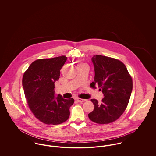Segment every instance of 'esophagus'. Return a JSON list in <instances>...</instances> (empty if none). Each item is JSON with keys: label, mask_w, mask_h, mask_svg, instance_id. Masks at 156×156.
<instances>
[{"label": "esophagus", "mask_w": 156, "mask_h": 156, "mask_svg": "<svg viewBox=\"0 0 156 156\" xmlns=\"http://www.w3.org/2000/svg\"><path fill=\"white\" fill-rule=\"evenodd\" d=\"M76 101L78 102H85L86 100L85 99H81V98H76Z\"/></svg>", "instance_id": "obj_1"}]
</instances>
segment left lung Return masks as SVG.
Masks as SVG:
<instances>
[{
    "label": "left lung",
    "instance_id": "1",
    "mask_svg": "<svg viewBox=\"0 0 156 156\" xmlns=\"http://www.w3.org/2000/svg\"><path fill=\"white\" fill-rule=\"evenodd\" d=\"M95 76L91 87L101 88L104 98L102 102L90 101L94 109L88 114L92 122L108 124L119 118L125 111L133 88L132 79L125 65L118 59L96 55L92 57Z\"/></svg>",
    "mask_w": 156,
    "mask_h": 156
}]
</instances>
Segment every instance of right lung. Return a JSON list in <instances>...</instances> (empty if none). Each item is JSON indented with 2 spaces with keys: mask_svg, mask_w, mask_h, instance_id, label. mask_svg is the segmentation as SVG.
<instances>
[{
  "mask_svg": "<svg viewBox=\"0 0 156 156\" xmlns=\"http://www.w3.org/2000/svg\"><path fill=\"white\" fill-rule=\"evenodd\" d=\"M66 56L37 59L31 64L23 77V88L30 110L47 125H59L68 119L73 98L66 99L55 93V81L67 61ZM57 97H56V96Z\"/></svg>",
  "mask_w": 156,
  "mask_h": 156,
  "instance_id": "1",
  "label": "right lung"
}]
</instances>
